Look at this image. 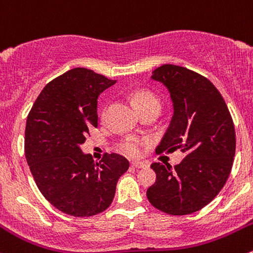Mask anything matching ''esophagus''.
Returning a JSON list of instances; mask_svg holds the SVG:
<instances>
[{
  "label": "esophagus",
  "mask_w": 253,
  "mask_h": 253,
  "mask_svg": "<svg viewBox=\"0 0 253 253\" xmlns=\"http://www.w3.org/2000/svg\"><path fill=\"white\" fill-rule=\"evenodd\" d=\"M131 167H134V169H145L146 165L142 164V162H132Z\"/></svg>",
  "instance_id": "1"
}]
</instances>
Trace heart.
Segmentation results:
<instances>
[{"label":"heart","instance_id":"obj_1","mask_svg":"<svg viewBox=\"0 0 253 253\" xmlns=\"http://www.w3.org/2000/svg\"><path fill=\"white\" fill-rule=\"evenodd\" d=\"M132 101H134L135 106L137 107V109L146 106V104H152V103L160 104L159 98H157L155 94L150 93V92H146V91H140V92H136V93H134V96H132ZM141 145L142 144L140 140L126 139L118 145V150L122 152V154L126 155V156L137 157L140 155V152H141Z\"/></svg>","mask_w":253,"mask_h":253}]
</instances>
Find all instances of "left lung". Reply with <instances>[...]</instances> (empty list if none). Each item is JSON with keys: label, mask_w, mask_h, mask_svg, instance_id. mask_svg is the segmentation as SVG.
Instances as JSON below:
<instances>
[{"label": "left lung", "mask_w": 253, "mask_h": 253, "mask_svg": "<svg viewBox=\"0 0 253 253\" xmlns=\"http://www.w3.org/2000/svg\"><path fill=\"white\" fill-rule=\"evenodd\" d=\"M151 79L169 92L173 116L157 154L181 150L184 159L172 169L154 162L156 182L147 189L150 203L171 215L201 211L226 183L235 156V127L216 87L202 75L177 65H162Z\"/></svg>", "instance_id": "1"}]
</instances>
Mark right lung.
Listing matches in <instances>:
<instances>
[{"label": "right lung", "mask_w": 253, "mask_h": 253, "mask_svg": "<svg viewBox=\"0 0 253 253\" xmlns=\"http://www.w3.org/2000/svg\"><path fill=\"white\" fill-rule=\"evenodd\" d=\"M76 67L42 88L27 118L24 151L37 186L50 204L72 216H92L112 204L126 157L106 154L94 162L80 145L97 127V99L116 84Z\"/></svg>", "instance_id": "right-lung-1"}]
</instances>
